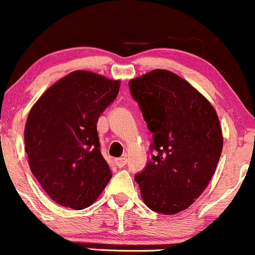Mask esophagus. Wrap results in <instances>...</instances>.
<instances>
[{
	"instance_id": "obj_1",
	"label": "esophagus",
	"mask_w": 255,
	"mask_h": 255,
	"mask_svg": "<svg viewBox=\"0 0 255 255\" xmlns=\"http://www.w3.org/2000/svg\"><path fill=\"white\" fill-rule=\"evenodd\" d=\"M128 163V158L127 157H120V158H117L115 159V164H117L119 168H123L125 167V164Z\"/></svg>"
}]
</instances>
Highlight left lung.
Returning <instances> with one entry per match:
<instances>
[{"instance_id": "1", "label": "left lung", "mask_w": 255, "mask_h": 255, "mask_svg": "<svg viewBox=\"0 0 255 255\" xmlns=\"http://www.w3.org/2000/svg\"><path fill=\"white\" fill-rule=\"evenodd\" d=\"M154 152L135 180L147 207L163 215L183 211L203 194L222 152V130L209 101L167 70L128 82Z\"/></svg>"}]
</instances>
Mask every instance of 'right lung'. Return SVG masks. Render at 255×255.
I'll return each mask as SVG.
<instances>
[{"label": "right lung", "instance_id": "add662e5", "mask_svg": "<svg viewBox=\"0 0 255 255\" xmlns=\"http://www.w3.org/2000/svg\"><path fill=\"white\" fill-rule=\"evenodd\" d=\"M119 87V81L75 71L54 83L29 112L24 142L30 170L61 206L88 207L112 178L97 122Z\"/></svg>", "mask_w": 255, "mask_h": 255}]
</instances>
